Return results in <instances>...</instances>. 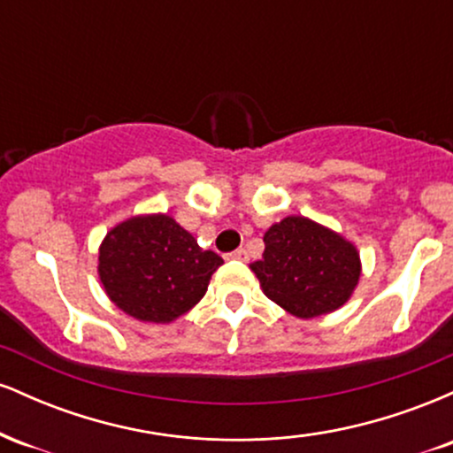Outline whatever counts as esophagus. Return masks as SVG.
I'll return each mask as SVG.
<instances>
[{
    "label": "esophagus",
    "instance_id": "esophagus-1",
    "mask_svg": "<svg viewBox=\"0 0 453 453\" xmlns=\"http://www.w3.org/2000/svg\"><path fill=\"white\" fill-rule=\"evenodd\" d=\"M227 259H238V262H247L249 256H247V251H244V249H236V251L227 253Z\"/></svg>",
    "mask_w": 453,
    "mask_h": 453
}]
</instances>
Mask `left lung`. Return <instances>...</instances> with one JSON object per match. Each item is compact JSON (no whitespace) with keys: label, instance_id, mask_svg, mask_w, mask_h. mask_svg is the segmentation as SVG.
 <instances>
[{"label":"left lung","instance_id":"8db88e82","mask_svg":"<svg viewBox=\"0 0 453 453\" xmlns=\"http://www.w3.org/2000/svg\"><path fill=\"white\" fill-rule=\"evenodd\" d=\"M262 259L251 270L273 303L300 319L332 313L360 279V256L349 241L306 217H285L264 234Z\"/></svg>","mask_w":453,"mask_h":453}]
</instances>
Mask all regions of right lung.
<instances>
[{"label":"right lung","mask_w":453,"mask_h":453,"mask_svg":"<svg viewBox=\"0 0 453 453\" xmlns=\"http://www.w3.org/2000/svg\"><path fill=\"white\" fill-rule=\"evenodd\" d=\"M221 264L173 217L147 215L106 234L97 273L119 309L140 321L170 324L200 303Z\"/></svg>","instance_id":"add662e5"}]
</instances>
